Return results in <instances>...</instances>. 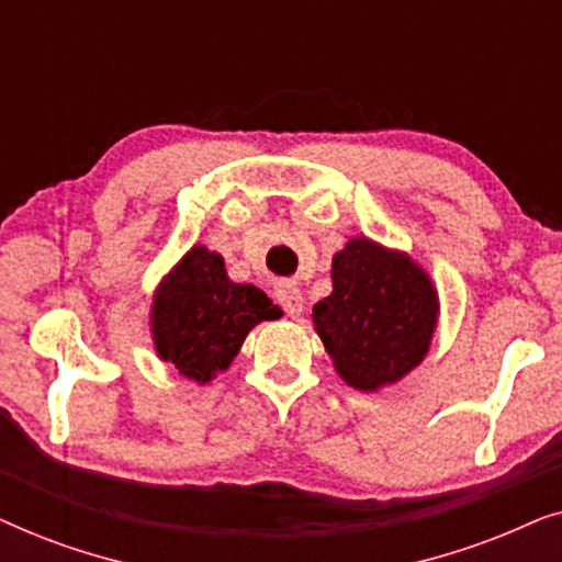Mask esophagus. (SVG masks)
Returning <instances> with one entry per match:
<instances>
[{"label": "esophagus", "mask_w": 562, "mask_h": 562, "mask_svg": "<svg viewBox=\"0 0 562 562\" xmlns=\"http://www.w3.org/2000/svg\"><path fill=\"white\" fill-rule=\"evenodd\" d=\"M279 302L291 319H299L304 314V296L296 283H283L279 289Z\"/></svg>", "instance_id": "obj_1"}]
</instances>
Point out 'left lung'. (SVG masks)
Instances as JSON below:
<instances>
[{
	"mask_svg": "<svg viewBox=\"0 0 562 562\" xmlns=\"http://www.w3.org/2000/svg\"><path fill=\"white\" fill-rule=\"evenodd\" d=\"M312 322L337 375L379 391L425 360L440 296L409 252L358 235L333 256V294L312 306Z\"/></svg>",
	"mask_w": 562,
	"mask_h": 562,
	"instance_id": "left-lung-1",
	"label": "left lung"
}]
</instances>
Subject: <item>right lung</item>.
<instances>
[{"label":"right lung","instance_id":"1","mask_svg":"<svg viewBox=\"0 0 562 562\" xmlns=\"http://www.w3.org/2000/svg\"><path fill=\"white\" fill-rule=\"evenodd\" d=\"M279 314L258 286L229 279L220 252L196 243L153 294V348L179 375L202 386L227 371L252 327Z\"/></svg>","mask_w":562,"mask_h":562}]
</instances>
